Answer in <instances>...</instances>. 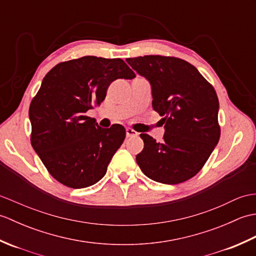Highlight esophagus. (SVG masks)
<instances>
[{"mask_svg":"<svg viewBox=\"0 0 256 256\" xmlns=\"http://www.w3.org/2000/svg\"><path fill=\"white\" fill-rule=\"evenodd\" d=\"M138 133L136 132V131H134L133 128H126V136L128 138H132V136H136Z\"/></svg>","mask_w":256,"mask_h":256,"instance_id":"esophagus-1","label":"esophagus"}]
</instances>
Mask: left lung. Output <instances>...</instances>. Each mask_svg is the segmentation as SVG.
<instances>
[{
	"label": "left lung",
	"mask_w": 256,
	"mask_h": 256,
	"mask_svg": "<svg viewBox=\"0 0 256 256\" xmlns=\"http://www.w3.org/2000/svg\"><path fill=\"white\" fill-rule=\"evenodd\" d=\"M150 81L153 108L164 116L162 142L140 134L144 148L136 162L148 178L182 184L201 170L220 138L219 100L212 84L184 59L148 55L126 58Z\"/></svg>",
	"instance_id": "8db88e82"
}]
</instances>
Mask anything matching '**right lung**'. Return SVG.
<instances>
[{
    "label": "right lung",
    "mask_w": 256,
    "mask_h": 256,
    "mask_svg": "<svg viewBox=\"0 0 256 256\" xmlns=\"http://www.w3.org/2000/svg\"><path fill=\"white\" fill-rule=\"evenodd\" d=\"M135 74L120 58L84 56L56 64L30 106V144L48 172L69 188L92 186L106 175L124 142V126L102 128L86 116L104 100L108 86Z\"/></svg>",
    "instance_id": "1"
}]
</instances>
